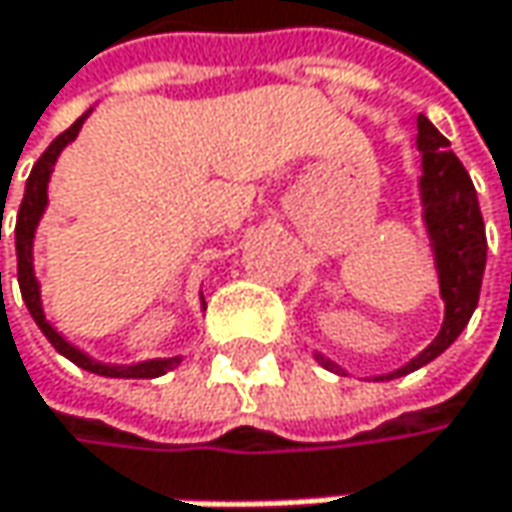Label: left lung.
Returning a JSON list of instances; mask_svg holds the SVG:
<instances>
[{"instance_id":"left-lung-1","label":"left lung","mask_w":512,"mask_h":512,"mask_svg":"<svg viewBox=\"0 0 512 512\" xmlns=\"http://www.w3.org/2000/svg\"><path fill=\"white\" fill-rule=\"evenodd\" d=\"M415 143L421 152V175H418L421 218L429 239L435 279H438V294L444 299V322L438 337L421 354H415L400 369L374 374L371 380H395L403 374H412L426 363H432L438 354H444L473 317L481 294L484 265H487L484 218L467 169L449 152V141L432 126L429 117L418 115ZM314 360L334 374H348L322 351H314Z\"/></svg>"}]
</instances>
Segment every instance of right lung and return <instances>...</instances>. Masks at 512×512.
<instances>
[{"mask_svg": "<svg viewBox=\"0 0 512 512\" xmlns=\"http://www.w3.org/2000/svg\"><path fill=\"white\" fill-rule=\"evenodd\" d=\"M94 112L91 106L89 112L77 117L68 129H65L60 138H54L51 146L39 155V161L31 169L28 181H25V195H22V204H19V216H16V227H13V242H16V276H19V291L22 299L31 311V317L39 325V331L48 337V343L54 345L63 357H68L74 366L91 371V374H100V377H117V380H141V377H161L167 371L178 369L184 357H155V360H141V363H129V366H120V363H100L94 360L91 354L80 351L74 343H68L63 334L48 322L45 317V308H42V285L37 279V268H34V242H37V227L45 210H48V184H51V175L54 167L63 155V149L68 143L77 141L83 123L89 120ZM2 282V270H0ZM201 308H204V294H201Z\"/></svg>", "mask_w": 512, "mask_h": 512, "instance_id": "1", "label": "right lung"}]
</instances>
